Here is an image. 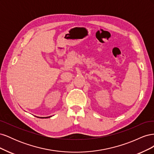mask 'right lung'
Segmentation results:
<instances>
[{
	"label": "right lung",
	"mask_w": 154,
	"mask_h": 154,
	"mask_svg": "<svg viewBox=\"0 0 154 154\" xmlns=\"http://www.w3.org/2000/svg\"><path fill=\"white\" fill-rule=\"evenodd\" d=\"M50 117H51V116H49V117H45V118H50Z\"/></svg>",
	"instance_id": "1"
}]
</instances>
